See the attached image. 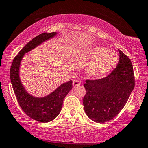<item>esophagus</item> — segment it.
Listing matches in <instances>:
<instances>
[{"mask_svg": "<svg viewBox=\"0 0 148 148\" xmlns=\"http://www.w3.org/2000/svg\"><path fill=\"white\" fill-rule=\"evenodd\" d=\"M81 85V82L79 79H74L73 81V87H77Z\"/></svg>", "mask_w": 148, "mask_h": 148, "instance_id": "obj_1", "label": "esophagus"}]
</instances>
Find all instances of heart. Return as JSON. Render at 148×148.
I'll use <instances>...</instances> for the list:
<instances>
[{"mask_svg":"<svg viewBox=\"0 0 148 148\" xmlns=\"http://www.w3.org/2000/svg\"><path fill=\"white\" fill-rule=\"evenodd\" d=\"M87 57L93 60L88 69V73L93 77H101L111 71L118 60V55L104 47L96 46L91 48Z\"/></svg>","mask_w":148,"mask_h":148,"instance_id":"heart-1","label":"heart"}]
</instances>
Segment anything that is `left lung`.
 I'll return each mask as SVG.
<instances>
[{
  "mask_svg": "<svg viewBox=\"0 0 148 148\" xmlns=\"http://www.w3.org/2000/svg\"><path fill=\"white\" fill-rule=\"evenodd\" d=\"M117 67L105 77L86 79L83 98L85 112L96 123H105L118 115L125 105L135 85L131 60L121 50Z\"/></svg>",
  "mask_w": 148,
  "mask_h": 148,
  "instance_id": "1",
  "label": "left lung"
}]
</instances>
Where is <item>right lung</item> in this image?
I'll return each mask as SVG.
<instances>
[{"mask_svg": "<svg viewBox=\"0 0 148 148\" xmlns=\"http://www.w3.org/2000/svg\"><path fill=\"white\" fill-rule=\"evenodd\" d=\"M55 34V32L43 33L33 38L15 56L10 69L11 82L19 105L28 117L41 123L52 121L58 115L63 106V99L72 89V81L62 84L46 97L35 98L29 95L23 88L19 77V69L25 53L52 38Z\"/></svg>", "mask_w": 148, "mask_h": 148, "instance_id": "add662e5", "label": "right lung"}]
</instances>
